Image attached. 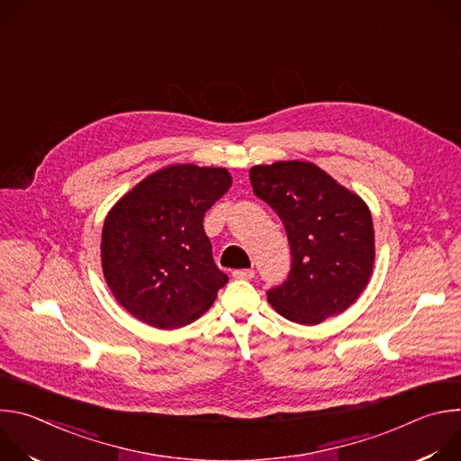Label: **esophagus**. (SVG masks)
<instances>
[{"label": "esophagus", "instance_id": "esophagus-1", "mask_svg": "<svg viewBox=\"0 0 461 461\" xmlns=\"http://www.w3.org/2000/svg\"><path fill=\"white\" fill-rule=\"evenodd\" d=\"M233 277L240 279V281H249V279L255 277V272L253 270H235Z\"/></svg>", "mask_w": 461, "mask_h": 461}]
</instances>
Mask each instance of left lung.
<instances>
[{
    "label": "left lung",
    "instance_id": "8db88e82",
    "mask_svg": "<svg viewBox=\"0 0 461 461\" xmlns=\"http://www.w3.org/2000/svg\"><path fill=\"white\" fill-rule=\"evenodd\" d=\"M249 180L283 221L292 248L290 276L268 292V303L285 319L308 326L343 313L374 272L375 235L366 203L306 160L253 166Z\"/></svg>",
    "mask_w": 461,
    "mask_h": 461
}]
</instances>
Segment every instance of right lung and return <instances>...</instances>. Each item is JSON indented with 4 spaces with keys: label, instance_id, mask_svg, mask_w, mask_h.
<instances>
[{
    "label": "right lung",
    "instance_id": "obj_1",
    "mask_svg": "<svg viewBox=\"0 0 461 461\" xmlns=\"http://www.w3.org/2000/svg\"><path fill=\"white\" fill-rule=\"evenodd\" d=\"M230 187L226 167L173 164L120 196L100 242L104 279L120 306L164 330L210 310L228 276L213 262L203 221Z\"/></svg>",
    "mask_w": 461,
    "mask_h": 461
}]
</instances>
